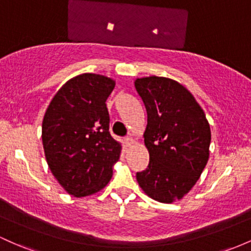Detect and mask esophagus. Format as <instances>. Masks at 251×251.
<instances>
[{
	"label": "esophagus",
	"instance_id": "1",
	"mask_svg": "<svg viewBox=\"0 0 251 251\" xmlns=\"http://www.w3.org/2000/svg\"><path fill=\"white\" fill-rule=\"evenodd\" d=\"M125 143H126V145H127V147H130V145L133 144L134 140H133V138H132V137H126Z\"/></svg>",
	"mask_w": 251,
	"mask_h": 251
}]
</instances>
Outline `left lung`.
Masks as SVG:
<instances>
[{
    "mask_svg": "<svg viewBox=\"0 0 251 251\" xmlns=\"http://www.w3.org/2000/svg\"><path fill=\"white\" fill-rule=\"evenodd\" d=\"M134 87L147 108L144 144L150 156L137 181L151 199L175 202L191 191L207 164L210 124L192 93L174 79L142 77Z\"/></svg>",
    "mask_w": 251,
    "mask_h": 251,
    "instance_id": "1",
    "label": "left lung"
}]
</instances>
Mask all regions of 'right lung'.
I'll use <instances>...</instances> for the list:
<instances>
[{
    "mask_svg": "<svg viewBox=\"0 0 251 251\" xmlns=\"http://www.w3.org/2000/svg\"><path fill=\"white\" fill-rule=\"evenodd\" d=\"M114 79L82 74L56 93L43 119L44 152L60 186L76 198L95 194L107 186L121 144L109 133L106 100Z\"/></svg>",
    "mask_w": 251,
    "mask_h": 251,
    "instance_id": "obj_1",
    "label": "right lung"
}]
</instances>
